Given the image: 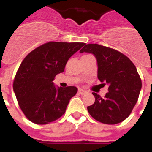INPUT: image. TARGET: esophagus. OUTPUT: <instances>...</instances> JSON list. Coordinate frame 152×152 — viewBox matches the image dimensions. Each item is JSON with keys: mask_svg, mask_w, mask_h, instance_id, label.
<instances>
[{"mask_svg": "<svg viewBox=\"0 0 152 152\" xmlns=\"http://www.w3.org/2000/svg\"><path fill=\"white\" fill-rule=\"evenodd\" d=\"M78 92H79V94L82 95V96H83V95L86 94V92L85 90H83V89H79V90H78Z\"/></svg>", "mask_w": 152, "mask_h": 152, "instance_id": "1", "label": "esophagus"}]
</instances>
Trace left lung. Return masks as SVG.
<instances>
[{
    "label": "left lung",
    "mask_w": 152,
    "mask_h": 152,
    "mask_svg": "<svg viewBox=\"0 0 152 152\" xmlns=\"http://www.w3.org/2000/svg\"><path fill=\"white\" fill-rule=\"evenodd\" d=\"M94 54L98 63V79L109 85L104 98L92 92L95 102L88 112L98 122L114 125L131 114L142 89V80L129 57L119 51L96 43H89L80 53Z\"/></svg>",
    "instance_id": "8db88e82"
}]
</instances>
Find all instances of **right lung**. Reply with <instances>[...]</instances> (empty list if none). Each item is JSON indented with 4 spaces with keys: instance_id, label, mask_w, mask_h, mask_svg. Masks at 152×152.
<instances>
[{
    "instance_id": "1",
    "label": "right lung",
    "mask_w": 152,
    "mask_h": 152,
    "mask_svg": "<svg viewBox=\"0 0 152 152\" xmlns=\"http://www.w3.org/2000/svg\"><path fill=\"white\" fill-rule=\"evenodd\" d=\"M84 43L50 41L37 47L23 59L13 83L18 105L30 122L46 125L60 118L77 92L75 86L56 89L53 81L63 72L71 56Z\"/></svg>"
}]
</instances>
